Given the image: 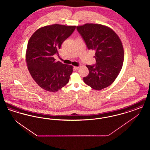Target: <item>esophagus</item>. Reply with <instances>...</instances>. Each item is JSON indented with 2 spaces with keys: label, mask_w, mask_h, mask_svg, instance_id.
<instances>
[{
  "label": "esophagus",
  "mask_w": 150,
  "mask_h": 150,
  "mask_svg": "<svg viewBox=\"0 0 150 150\" xmlns=\"http://www.w3.org/2000/svg\"><path fill=\"white\" fill-rule=\"evenodd\" d=\"M79 68V66H74V69L75 70H77Z\"/></svg>",
  "instance_id": "esophagus-1"
}]
</instances>
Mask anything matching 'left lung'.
<instances>
[{
    "instance_id": "8db88e82",
    "label": "left lung",
    "mask_w": 150,
    "mask_h": 150,
    "mask_svg": "<svg viewBox=\"0 0 150 150\" xmlns=\"http://www.w3.org/2000/svg\"><path fill=\"white\" fill-rule=\"evenodd\" d=\"M76 29L88 50L96 51V64L86 66L89 72L83 80L93 89H103L114 81L122 69L124 49L121 40L112 29L100 24L86 23Z\"/></svg>"
}]
</instances>
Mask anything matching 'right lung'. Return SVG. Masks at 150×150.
<instances>
[{
  "label": "right lung",
  "mask_w": 150,
  "mask_h": 150,
  "mask_svg": "<svg viewBox=\"0 0 150 150\" xmlns=\"http://www.w3.org/2000/svg\"><path fill=\"white\" fill-rule=\"evenodd\" d=\"M76 26L54 24L38 29L29 39L26 60L30 74L37 84L51 92L66 86L72 73V66L56 62L53 55Z\"/></svg>",
  "instance_id": "obj_1"
}]
</instances>
